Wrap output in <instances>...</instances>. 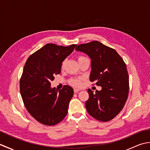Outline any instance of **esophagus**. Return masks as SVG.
Returning a JSON list of instances; mask_svg holds the SVG:
<instances>
[{"instance_id": "34e87169", "label": "esophagus", "mask_w": 150, "mask_h": 150, "mask_svg": "<svg viewBox=\"0 0 150 150\" xmlns=\"http://www.w3.org/2000/svg\"><path fill=\"white\" fill-rule=\"evenodd\" d=\"M80 91V90H79V89H77V88H75L74 89V93H78V92Z\"/></svg>"}]
</instances>
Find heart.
Here are the masks:
<instances>
[{"label": "heart", "mask_w": 150, "mask_h": 150, "mask_svg": "<svg viewBox=\"0 0 150 150\" xmlns=\"http://www.w3.org/2000/svg\"><path fill=\"white\" fill-rule=\"evenodd\" d=\"M86 59V57H79L78 58V61L79 60H81L82 59ZM63 65V64H62ZM70 83H71L73 86H80L81 85V81L80 79H72L70 80Z\"/></svg>", "instance_id": "obj_1"}]
</instances>
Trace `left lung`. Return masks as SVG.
Returning <instances> with one entry per match:
<instances>
[{
  "instance_id": "left-lung-1",
  "label": "left lung",
  "mask_w": 150,
  "mask_h": 150,
  "mask_svg": "<svg viewBox=\"0 0 150 150\" xmlns=\"http://www.w3.org/2000/svg\"><path fill=\"white\" fill-rule=\"evenodd\" d=\"M75 50L90 57V80L102 87L95 93L88 90L87 111L98 120H111L122 110L128 98L129 77L126 64L115 50L97 40L80 44Z\"/></svg>"
}]
</instances>
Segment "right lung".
Returning <instances> with one entry per match:
<instances>
[{
  "label": "right lung",
  "instance_id": "1",
  "mask_svg": "<svg viewBox=\"0 0 150 150\" xmlns=\"http://www.w3.org/2000/svg\"><path fill=\"white\" fill-rule=\"evenodd\" d=\"M76 46L47 44L30 55L25 64L20 81L22 100L31 115L44 125H55L68 113L73 89L64 86L59 91L51 87V81L60 73L62 62Z\"/></svg>",
  "mask_w": 150,
  "mask_h": 150
}]
</instances>
